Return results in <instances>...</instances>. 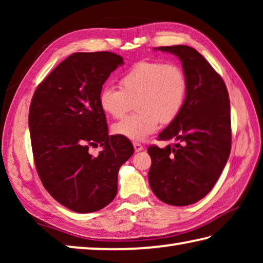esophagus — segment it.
<instances>
[{
    "label": "esophagus",
    "mask_w": 263,
    "mask_h": 263,
    "mask_svg": "<svg viewBox=\"0 0 263 263\" xmlns=\"http://www.w3.org/2000/svg\"><path fill=\"white\" fill-rule=\"evenodd\" d=\"M133 147H135L136 152H140V151L144 149V146L140 145L139 142H133Z\"/></svg>",
    "instance_id": "obj_1"
}]
</instances>
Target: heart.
<instances>
[{
    "mask_svg": "<svg viewBox=\"0 0 263 263\" xmlns=\"http://www.w3.org/2000/svg\"><path fill=\"white\" fill-rule=\"evenodd\" d=\"M119 87L102 88L101 109L119 118L136 101L138 112L114 124L112 130L116 135L141 141L158 130L160 122L168 124L180 115L188 92V80L176 64L140 61L119 78Z\"/></svg>",
    "mask_w": 263,
    "mask_h": 263,
    "instance_id": "b5f03b06",
    "label": "heart"
}]
</instances>
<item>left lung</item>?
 Returning a JSON list of instances; mask_svg holds the SVG:
<instances>
[{
	"label": "left lung",
	"mask_w": 263,
	"mask_h": 263,
	"mask_svg": "<svg viewBox=\"0 0 263 263\" xmlns=\"http://www.w3.org/2000/svg\"><path fill=\"white\" fill-rule=\"evenodd\" d=\"M155 50L176 55L188 80L183 109L159 135L177 142L149 146L148 182L163 203L185 206L210 193L231 152V112L228 89L201 53L185 45Z\"/></svg>",
	"instance_id": "1"
}]
</instances>
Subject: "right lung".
<instances>
[{
  "mask_svg": "<svg viewBox=\"0 0 263 263\" xmlns=\"http://www.w3.org/2000/svg\"><path fill=\"white\" fill-rule=\"evenodd\" d=\"M124 64L111 52H78L60 62L35 89L29 128L35 168L57 202L79 213L99 211L117 194L118 171L132 157L131 141L109 136L100 92ZM103 150L97 157L90 145Z\"/></svg>",
  "mask_w": 263,
  "mask_h": 263,
  "instance_id": "right-lung-1",
  "label": "right lung"
}]
</instances>
